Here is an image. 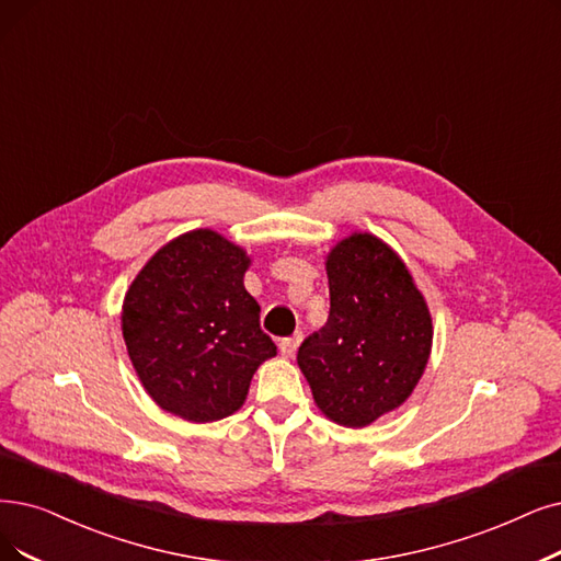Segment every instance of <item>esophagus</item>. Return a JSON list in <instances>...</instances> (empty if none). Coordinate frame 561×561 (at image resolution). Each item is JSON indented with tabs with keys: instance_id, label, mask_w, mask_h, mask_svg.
<instances>
[{
	"instance_id": "obj_1",
	"label": "esophagus",
	"mask_w": 561,
	"mask_h": 561,
	"mask_svg": "<svg viewBox=\"0 0 561 561\" xmlns=\"http://www.w3.org/2000/svg\"><path fill=\"white\" fill-rule=\"evenodd\" d=\"M299 343H301V333H299V331H297L295 335H287V339H283V341L278 343L280 354H283V356H293V354L297 352Z\"/></svg>"
}]
</instances>
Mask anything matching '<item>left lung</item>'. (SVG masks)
<instances>
[{"label":"left lung","instance_id":"1","mask_svg":"<svg viewBox=\"0 0 561 561\" xmlns=\"http://www.w3.org/2000/svg\"><path fill=\"white\" fill-rule=\"evenodd\" d=\"M327 276V324L301 343L297 362L318 408L362 428L414 391L431 356V312L408 266L373 234L335 245Z\"/></svg>","mask_w":561,"mask_h":561}]
</instances>
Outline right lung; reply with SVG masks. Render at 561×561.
<instances>
[{"instance_id": "obj_1", "label": "right lung", "mask_w": 561, "mask_h": 561, "mask_svg": "<svg viewBox=\"0 0 561 561\" xmlns=\"http://www.w3.org/2000/svg\"><path fill=\"white\" fill-rule=\"evenodd\" d=\"M249 257L211 230L156 253L124 299L122 331L147 393L165 412L205 423L237 412L276 345L245 293Z\"/></svg>"}]
</instances>
